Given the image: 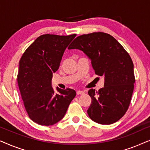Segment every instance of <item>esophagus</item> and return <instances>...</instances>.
I'll use <instances>...</instances> for the list:
<instances>
[{
    "instance_id": "esophagus-1",
    "label": "esophagus",
    "mask_w": 150,
    "mask_h": 150,
    "mask_svg": "<svg viewBox=\"0 0 150 150\" xmlns=\"http://www.w3.org/2000/svg\"><path fill=\"white\" fill-rule=\"evenodd\" d=\"M76 94L77 95H83V94H84V91H81V90H77Z\"/></svg>"
}]
</instances>
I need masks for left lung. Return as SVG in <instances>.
<instances>
[{"instance_id":"obj_1","label":"left lung","mask_w":150,"mask_h":150,"mask_svg":"<svg viewBox=\"0 0 150 150\" xmlns=\"http://www.w3.org/2000/svg\"><path fill=\"white\" fill-rule=\"evenodd\" d=\"M68 48L83 51L91 59L96 74L104 78L103 88L88 91L91 98L88 115L102 125L117 122L128 110L134 90V65L130 55L113 37L102 32L77 37Z\"/></svg>"}]
</instances>
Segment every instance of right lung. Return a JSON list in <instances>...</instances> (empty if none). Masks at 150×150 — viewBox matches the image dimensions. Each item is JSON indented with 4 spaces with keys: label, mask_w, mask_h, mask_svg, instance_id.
<instances>
[{
    "label": "right lung",
    "mask_w": 150,
    "mask_h": 150,
    "mask_svg": "<svg viewBox=\"0 0 150 150\" xmlns=\"http://www.w3.org/2000/svg\"><path fill=\"white\" fill-rule=\"evenodd\" d=\"M76 36L45 34L26 48L19 62L17 81L29 118L42 126L59 122L66 112L76 91L51 85L53 73L59 69L63 52Z\"/></svg>",
    "instance_id": "1"
}]
</instances>
